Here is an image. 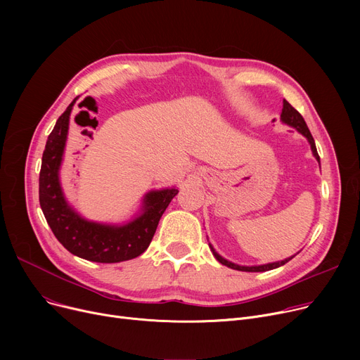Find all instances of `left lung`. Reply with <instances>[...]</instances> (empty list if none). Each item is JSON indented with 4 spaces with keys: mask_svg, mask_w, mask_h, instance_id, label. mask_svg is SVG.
Segmentation results:
<instances>
[{
    "mask_svg": "<svg viewBox=\"0 0 360 360\" xmlns=\"http://www.w3.org/2000/svg\"><path fill=\"white\" fill-rule=\"evenodd\" d=\"M280 120H281L283 124H286V125L295 128L297 132H300V134L308 140V143L311 144V150H312L314 158L319 162V156H318V151H316V147H315V141H314V137H312V134H311V131H309V128H308L305 120L302 118L300 113H299L288 101H283V110H281ZM209 245H210V250H212L214 258H216L220 264H223V266L229 267V269L238 270V271L258 273V271L274 270V269H277V267H280V266H285L286 262H289V261L296 255V254H295V255H292V257H289V258H285V259L277 261V262H269V264H262V266H251V267H248V266H239V264H235V262H232V261H228V259L223 258L221 255H219V254L216 252V250L212 247V243H209Z\"/></svg>",
    "mask_w": 360,
    "mask_h": 360,
    "instance_id": "left-lung-1",
    "label": "left lung"
}]
</instances>
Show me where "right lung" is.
Returning <instances> with one entry per match:
<instances>
[{
    "instance_id": "obj_1",
    "label": "right lung",
    "mask_w": 360,
    "mask_h": 360,
    "mask_svg": "<svg viewBox=\"0 0 360 360\" xmlns=\"http://www.w3.org/2000/svg\"><path fill=\"white\" fill-rule=\"evenodd\" d=\"M75 101L77 98L56 121L46 140L39 174L41 209L55 238L72 255L105 264L132 259L148 248L159 220L178 194V188L148 191L140 213L122 224L98 223L82 217L68 204L60 181L70 115Z\"/></svg>"
}]
</instances>
